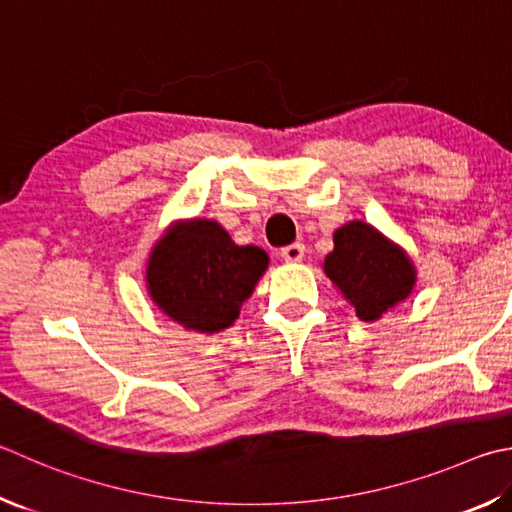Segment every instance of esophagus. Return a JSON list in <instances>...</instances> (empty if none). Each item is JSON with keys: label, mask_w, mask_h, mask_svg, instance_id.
Masks as SVG:
<instances>
[{"label": "esophagus", "mask_w": 512, "mask_h": 512, "mask_svg": "<svg viewBox=\"0 0 512 512\" xmlns=\"http://www.w3.org/2000/svg\"><path fill=\"white\" fill-rule=\"evenodd\" d=\"M280 255H282L284 262H288V264L302 262V259H304V244H300V241H295V244H291V246H284L280 250Z\"/></svg>", "instance_id": "esophagus-1"}]
</instances>
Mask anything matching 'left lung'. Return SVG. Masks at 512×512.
I'll use <instances>...</instances> for the list:
<instances>
[{"label": "left lung", "mask_w": 512, "mask_h": 512, "mask_svg": "<svg viewBox=\"0 0 512 512\" xmlns=\"http://www.w3.org/2000/svg\"><path fill=\"white\" fill-rule=\"evenodd\" d=\"M322 268L362 322L383 320L416 286V268L405 248L360 219L333 232V250Z\"/></svg>", "instance_id": "obj_1"}]
</instances>
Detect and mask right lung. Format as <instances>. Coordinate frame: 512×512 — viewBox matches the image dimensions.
<instances>
[{"label":"right lung","instance_id":"right-lung-1","mask_svg":"<svg viewBox=\"0 0 512 512\" xmlns=\"http://www.w3.org/2000/svg\"><path fill=\"white\" fill-rule=\"evenodd\" d=\"M266 268V250L237 246L215 219L194 217L176 221L156 239L145 282L163 315L210 336L232 327Z\"/></svg>","mask_w":512,"mask_h":512}]
</instances>
